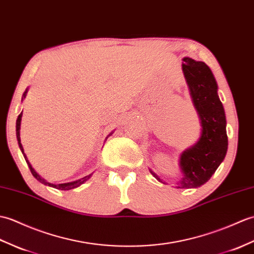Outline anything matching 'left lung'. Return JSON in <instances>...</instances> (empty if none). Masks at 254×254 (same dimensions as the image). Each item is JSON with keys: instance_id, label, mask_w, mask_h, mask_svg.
<instances>
[{"instance_id": "obj_1", "label": "left lung", "mask_w": 254, "mask_h": 254, "mask_svg": "<svg viewBox=\"0 0 254 254\" xmlns=\"http://www.w3.org/2000/svg\"><path fill=\"white\" fill-rule=\"evenodd\" d=\"M183 62V72L202 127L198 143L181 156L183 178L179 182V188L187 190L201 186L210 180L225 158L228 140L225 113L217 95L213 73L203 62H196L188 57ZM150 172L163 183L157 174Z\"/></svg>"}]
</instances>
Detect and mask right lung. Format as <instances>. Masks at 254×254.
Instances as JSON below:
<instances>
[{
	"instance_id": "1",
	"label": "right lung",
	"mask_w": 254,
	"mask_h": 254,
	"mask_svg": "<svg viewBox=\"0 0 254 254\" xmlns=\"http://www.w3.org/2000/svg\"><path fill=\"white\" fill-rule=\"evenodd\" d=\"M26 93H27V91L25 92V94H23V97L26 96ZM21 116H22V111H21V113L19 114L18 118H17V121H16V135H17V140H18L19 148H20V150H21V152H22L23 157H25V159H26V162H27V164H28V167H29V169H30L31 173H32V175L34 176L35 179H37V180H38L40 183H42V184H44V185L51 186V187H54V188H57V190H72V188H74V187H78L79 185H81V184H82V183H84L85 181H87L88 179H90V176H91V175H88V176H85V178L81 179V180H79V181L71 182V183H64V184H57V185H55V184H51V183L46 182L45 180H43L42 178H41V176H40V175H39L37 172H35L34 169L31 167L30 162L28 161V159H27V157H26V155H25V152H23L22 145H21V143H20V135H19V129H20V121H21Z\"/></svg>"
}]
</instances>
